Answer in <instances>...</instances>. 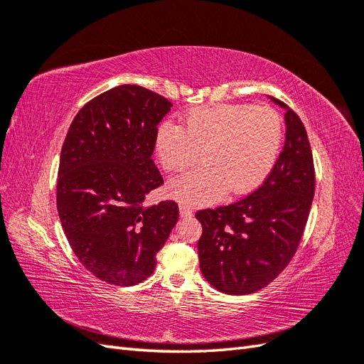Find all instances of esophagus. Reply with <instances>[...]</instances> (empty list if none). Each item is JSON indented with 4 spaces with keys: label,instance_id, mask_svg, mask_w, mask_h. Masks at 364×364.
<instances>
[{
    "label": "esophagus",
    "instance_id": "obj_1",
    "mask_svg": "<svg viewBox=\"0 0 364 364\" xmlns=\"http://www.w3.org/2000/svg\"><path fill=\"white\" fill-rule=\"evenodd\" d=\"M179 211H181V217H185V218L193 215V209L190 206H186V205H181Z\"/></svg>",
    "mask_w": 364,
    "mask_h": 364
}]
</instances>
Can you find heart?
<instances>
[{
	"instance_id": "heart-1",
	"label": "heart",
	"mask_w": 364,
	"mask_h": 364,
	"mask_svg": "<svg viewBox=\"0 0 364 364\" xmlns=\"http://www.w3.org/2000/svg\"><path fill=\"white\" fill-rule=\"evenodd\" d=\"M281 144L282 119L274 109L226 103L194 109L183 126L165 121L155 138L159 162L168 171L190 167L202 150L200 167L168 183L170 194L186 205L257 190L277 164Z\"/></svg>"
}]
</instances>
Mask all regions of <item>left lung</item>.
<instances>
[{"label": "left lung", "mask_w": 364, "mask_h": 364, "mask_svg": "<svg viewBox=\"0 0 364 364\" xmlns=\"http://www.w3.org/2000/svg\"><path fill=\"white\" fill-rule=\"evenodd\" d=\"M285 114V144L269 178L235 203L196 214L203 232L197 243L205 279L226 294H250L289 266L310 214L314 164L301 118L277 98Z\"/></svg>", "instance_id": "8db88e82"}]
</instances>
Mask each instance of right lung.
Returning a JSON list of instances; mask_svg holds the SVG:
<instances>
[{"instance_id":"add662e5","label":"right lung","mask_w":364,"mask_h":364,"mask_svg":"<svg viewBox=\"0 0 364 364\" xmlns=\"http://www.w3.org/2000/svg\"><path fill=\"white\" fill-rule=\"evenodd\" d=\"M171 106L146 87L121 85L87 102L63 141L58 173L63 232L85 269L119 287L150 277L179 218L173 200L144 205L164 183L151 155Z\"/></svg>"}]
</instances>
